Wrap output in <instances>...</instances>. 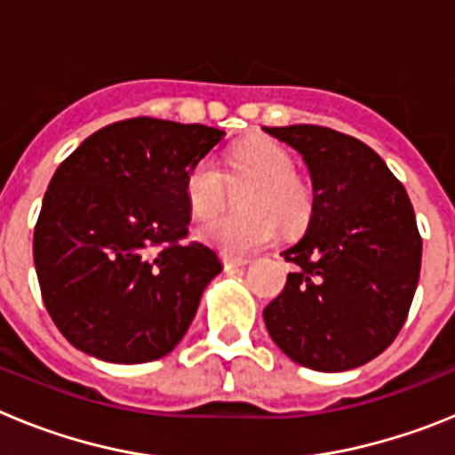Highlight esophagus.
<instances>
[{"mask_svg":"<svg viewBox=\"0 0 455 455\" xmlns=\"http://www.w3.org/2000/svg\"><path fill=\"white\" fill-rule=\"evenodd\" d=\"M251 262L248 257H235V255H223V267L225 268H241Z\"/></svg>","mask_w":455,"mask_h":455,"instance_id":"esophagus-1","label":"esophagus"}]
</instances>
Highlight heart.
<instances>
[{
	"label": "heart",
	"mask_w": 455,
	"mask_h": 455,
	"mask_svg": "<svg viewBox=\"0 0 455 455\" xmlns=\"http://www.w3.org/2000/svg\"><path fill=\"white\" fill-rule=\"evenodd\" d=\"M231 180L241 193L246 214L220 216L203 225L200 236L225 255H248L268 246L280 232L299 230L309 216L307 188L296 180V164L287 150L271 140H251L228 156V178L212 159H203L187 172L184 193L198 219H212L225 207Z\"/></svg>",
	"instance_id": "b5f03b06"
}]
</instances>
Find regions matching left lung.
Returning <instances> with one entry per match:
<instances>
[{
    "label": "left lung",
    "instance_id": "1",
    "mask_svg": "<svg viewBox=\"0 0 455 455\" xmlns=\"http://www.w3.org/2000/svg\"><path fill=\"white\" fill-rule=\"evenodd\" d=\"M303 156L312 214L283 252L296 271L264 307L277 348L315 371H348L385 351L419 283L421 236L403 184L363 140L316 124L262 127Z\"/></svg>",
    "mask_w": 455,
    "mask_h": 455
}]
</instances>
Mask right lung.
Segmentation results:
<instances>
[{
	"instance_id": "1",
	"label": "right lung",
	"mask_w": 455,
	"mask_h": 455,
	"mask_svg": "<svg viewBox=\"0 0 455 455\" xmlns=\"http://www.w3.org/2000/svg\"><path fill=\"white\" fill-rule=\"evenodd\" d=\"M204 124L132 118L102 127L56 168L34 232L43 300L72 347L114 364L178 347L219 255L187 243V172L223 140Z\"/></svg>"
}]
</instances>
